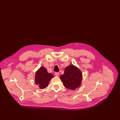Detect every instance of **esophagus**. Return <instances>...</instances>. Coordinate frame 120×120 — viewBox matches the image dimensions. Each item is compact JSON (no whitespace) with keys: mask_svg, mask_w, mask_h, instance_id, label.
<instances>
[{"mask_svg":"<svg viewBox=\"0 0 120 120\" xmlns=\"http://www.w3.org/2000/svg\"><path fill=\"white\" fill-rule=\"evenodd\" d=\"M55 75H56V76H59V73L58 72H55Z\"/></svg>","mask_w":120,"mask_h":120,"instance_id":"34e87169","label":"esophagus"}]
</instances>
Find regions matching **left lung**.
Listing matches in <instances>:
<instances>
[{
	"label": "left lung",
	"mask_w": 120,
	"mask_h": 120,
	"mask_svg": "<svg viewBox=\"0 0 120 120\" xmlns=\"http://www.w3.org/2000/svg\"><path fill=\"white\" fill-rule=\"evenodd\" d=\"M60 78L64 87L75 90L81 84L82 73L79 69L71 64L65 68L64 74L62 75Z\"/></svg>",
	"instance_id": "8db88e82"
}]
</instances>
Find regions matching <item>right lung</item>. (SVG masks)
Listing matches in <instances>:
<instances>
[{
  "mask_svg": "<svg viewBox=\"0 0 120 120\" xmlns=\"http://www.w3.org/2000/svg\"><path fill=\"white\" fill-rule=\"evenodd\" d=\"M35 83L39 86L40 89L46 88L50 80L54 76L52 73H49L44 67H41L36 72L35 75Z\"/></svg>",
  "mask_w": 120,
  "mask_h": 120,
  "instance_id": "right-lung-1",
  "label": "right lung"
}]
</instances>
